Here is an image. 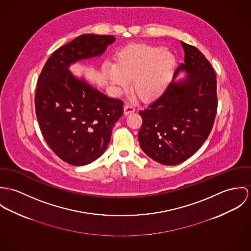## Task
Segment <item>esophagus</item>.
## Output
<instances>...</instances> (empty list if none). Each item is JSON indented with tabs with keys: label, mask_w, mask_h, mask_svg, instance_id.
<instances>
[{
	"label": "esophagus",
	"mask_w": 251,
	"mask_h": 251,
	"mask_svg": "<svg viewBox=\"0 0 251 251\" xmlns=\"http://www.w3.org/2000/svg\"><path fill=\"white\" fill-rule=\"evenodd\" d=\"M136 111L135 107L132 105V104H126L124 106V113L125 114H129V113H132Z\"/></svg>",
	"instance_id": "esophagus-1"
}]
</instances>
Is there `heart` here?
<instances>
[{
	"instance_id": "heart-1",
	"label": "heart",
	"mask_w": 251,
	"mask_h": 251,
	"mask_svg": "<svg viewBox=\"0 0 251 251\" xmlns=\"http://www.w3.org/2000/svg\"><path fill=\"white\" fill-rule=\"evenodd\" d=\"M175 63L174 55L162 46L133 44L120 50L114 64H106L104 71L118 90L126 89L133 81L137 96L149 101L167 88Z\"/></svg>"
}]
</instances>
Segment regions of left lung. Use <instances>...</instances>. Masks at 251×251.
Segmentation results:
<instances>
[{"instance_id":"obj_1","label":"left lung","mask_w":251,"mask_h":251,"mask_svg":"<svg viewBox=\"0 0 251 251\" xmlns=\"http://www.w3.org/2000/svg\"><path fill=\"white\" fill-rule=\"evenodd\" d=\"M187 79L171 82L164 93L139 111V145L154 161L174 166L192 157L208 139L218 111L217 79L209 60L195 46L182 42Z\"/></svg>"}]
</instances>
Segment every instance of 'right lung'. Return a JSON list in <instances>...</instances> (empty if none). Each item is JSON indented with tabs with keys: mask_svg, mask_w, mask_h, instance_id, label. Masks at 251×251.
<instances>
[{
	"mask_svg": "<svg viewBox=\"0 0 251 251\" xmlns=\"http://www.w3.org/2000/svg\"><path fill=\"white\" fill-rule=\"evenodd\" d=\"M113 41L112 35L82 34L56 50L38 77L34 102L41 133L56 156L69 165H88L105 152L112 128L123 114V101L76 79L68 65L101 55Z\"/></svg>",
	"mask_w": 251,
	"mask_h": 251,
	"instance_id": "add662e5",
	"label": "right lung"
}]
</instances>
